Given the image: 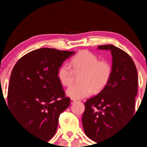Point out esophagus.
Masks as SVG:
<instances>
[{"label": "esophagus", "mask_w": 147, "mask_h": 147, "mask_svg": "<svg viewBox=\"0 0 147 147\" xmlns=\"http://www.w3.org/2000/svg\"><path fill=\"white\" fill-rule=\"evenodd\" d=\"M76 101H77V100H75V99H71V100H70V102H71V104L75 103V102H76Z\"/></svg>", "instance_id": "esophagus-1"}]
</instances>
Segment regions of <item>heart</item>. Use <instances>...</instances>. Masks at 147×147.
Returning a JSON list of instances; mask_svg holds the SVG:
<instances>
[{
    "label": "heart",
    "mask_w": 147,
    "mask_h": 147,
    "mask_svg": "<svg viewBox=\"0 0 147 147\" xmlns=\"http://www.w3.org/2000/svg\"><path fill=\"white\" fill-rule=\"evenodd\" d=\"M71 66L65 63L57 72V78L65 87H69L74 80V72H82L80 84L72 86L67 90L68 97L72 99H82L94 92H99L107 86L112 75V67L105 60L88 50H82L71 60ZM74 71H73V70Z\"/></svg>",
    "instance_id": "heart-1"
}]
</instances>
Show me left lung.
<instances>
[{"label": "left lung", "instance_id": "obj_1", "mask_svg": "<svg viewBox=\"0 0 147 147\" xmlns=\"http://www.w3.org/2000/svg\"><path fill=\"white\" fill-rule=\"evenodd\" d=\"M98 49L111 51L112 75L97 95L84 102L82 118L84 133L97 143L115 134L134 116L138 89L137 67L131 57L113 45H99Z\"/></svg>", "mask_w": 147, "mask_h": 147}]
</instances>
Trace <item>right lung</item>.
I'll list each match as a JSON object with an SVG mask.
<instances>
[{"instance_id":"right-lung-1","label":"right lung","mask_w":147,"mask_h":147,"mask_svg":"<svg viewBox=\"0 0 147 147\" xmlns=\"http://www.w3.org/2000/svg\"><path fill=\"white\" fill-rule=\"evenodd\" d=\"M75 52L40 48L25 55L10 75L8 106L28 131L49 141L57 130L60 115L69 107L57 72Z\"/></svg>"}]
</instances>
